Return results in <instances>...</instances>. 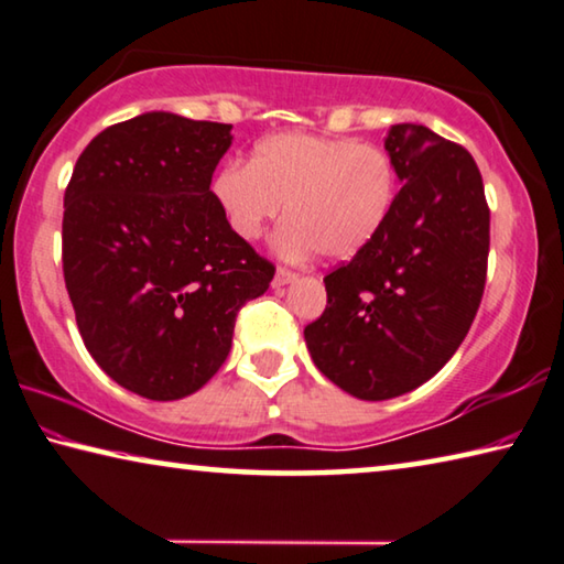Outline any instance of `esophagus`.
I'll use <instances>...</instances> for the list:
<instances>
[{
  "mask_svg": "<svg viewBox=\"0 0 564 564\" xmlns=\"http://www.w3.org/2000/svg\"><path fill=\"white\" fill-rule=\"evenodd\" d=\"M297 280V274H294L292 270H284V267H280V270L274 272V280H272V288H284V284H290Z\"/></svg>",
  "mask_w": 564,
  "mask_h": 564,
  "instance_id": "34e87169",
  "label": "esophagus"
}]
</instances>
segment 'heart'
Masks as SVG:
<instances>
[{"label": "heart", "mask_w": 564, "mask_h": 564, "mask_svg": "<svg viewBox=\"0 0 564 564\" xmlns=\"http://www.w3.org/2000/svg\"><path fill=\"white\" fill-rule=\"evenodd\" d=\"M397 189L394 160L382 147L304 132L267 137L249 164L229 162L212 182V197L239 239L252 242L288 212L280 252L329 260H349L382 232Z\"/></svg>", "instance_id": "obj_1"}]
</instances>
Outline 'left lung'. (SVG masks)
Wrapping results in <instances>:
<instances>
[{
  "label": "left lung",
  "mask_w": 564,
  "mask_h": 564,
  "mask_svg": "<svg viewBox=\"0 0 564 564\" xmlns=\"http://www.w3.org/2000/svg\"><path fill=\"white\" fill-rule=\"evenodd\" d=\"M384 150L402 189L380 235L325 276L327 307L304 343L327 380L392 400L435 377L463 345L485 292L490 209L465 147L392 124Z\"/></svg>",
  "instance_id": "8db88e82"
}]
</instances>
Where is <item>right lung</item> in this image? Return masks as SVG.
Returning a JSON list of instances; mask_svg holds the SVG:
<instances>
[{"label": "right lung", "instance_id": "add662e5", "mask_svg": "<svg viewBox=\"0 0 564 564\" xmlns=\"http://www.w3.org/2000/svg\"><path fill=\"white\" fill-rule=\"evenodd\" d=\"M232 124L144 112L99 132L64 192L62 264L79 335L124 390L170 402L215 377L274 267L229 229L212 174Z\"/></svg>", "mask_w": 564, "mask_h": 564}]
</instances>
